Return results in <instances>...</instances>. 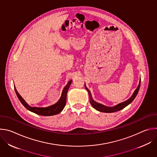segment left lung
Instances as JSON below:
<instances>
[{
	"instance_id": "8db88e82",
	"label": "left lung",
	"mask_w": 157,
	"mask_h": 157,
	"mask_svg": "<svg viewBox=\"0 0 157 157\" xmlns=\"http://www.w3.org/2000/svg\"><path fill=\"white\" fill-rule=\"evenodd\" d=\"M84 86L85 88L87 90V91L89 93V101H90V103L91 104V105L97 110L99 111V112H102V113H115V112L119 111L121 109H123L124 107H125L126 106H127L128 104H130L133 101V99L136 98V97L137 96L138 92L139 91V89H140V81H139V86H137V89H136L135 91H134L133 93L132 94V95L131 96V97L127 99V101L121 102L114 106L113 107H108L106 105H104L102 104L98 103L96 101H95L91 95V93L90 92V91L89 90L88 88L86 87V84L84 83Z\"/></svg>"
}]
</instances>
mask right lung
<instances>
[{
  "mask_svg": "<svg viewBox=\"0 0 157 157\" xmlns=\"http://www.w3.org/2000/svg\"><path fill=\"white\" fill-rule=\"evenodd\" d=\"M72 79L69 81L67 83V84L64 86L63 90L61 93V96L59 98V99L56 102L55 104L45 107H32L29 105L25 101L21 98V96L18 94L17 92L15 87H14L15 91L16 93V94L19 99V101L21 102V103L23 104V105L29 110L32 112V113L36 114L40 116H54L56 114H58L64 109L66 103V97H67V93H68V89L70 88V86L72 82Z\"/></svg>",
  "mask_w": 157,
  "mask_h": 157,
  "instance_id": "1",
  "label": "right lung"
}]
</instances>
